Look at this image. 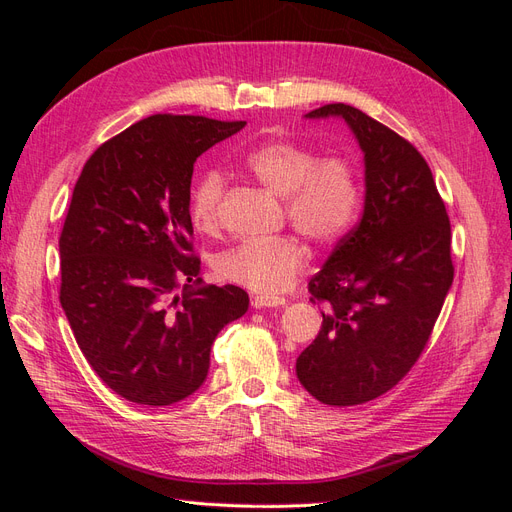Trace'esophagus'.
Masks as SVG:
<instances>
[{"instance_id":"esophagus-1","label":"esophagus","mask_w":512,"mask_h":512,"mask_svg":"<svg viewBox=\"0 0 512 512\" xmlns=\"http://www.w3.org/2000/svg\"><path fill=\"white\" fill-rule=\"evenodd\" d=\"M252 305L256 309H262V307H284L286 299L284 297H273V294H256V297L252 299Z\"/></svg>"}]
</instances>
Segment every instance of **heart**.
Here are the masks:
<instances>
[{
	"label": "heart",
	"mask_w": 512,
	"mask_h": 512,
	"mask_svg": "<svg viewBox=\"0 0 512 512\" xmlns=\"http://www.w3.org/2000/svg\"><path fill=\"white\" fill-rule=\"evenodd\" d=\"M243 166L277 196H284L290 224L314 243L342 239L359 218L363 185L346 156H322L290 138L260 143L245 153ZM224 177L203 170L190 188V218L198 232L220 226ZM305 262V247L292 235L243 241L215 258V275L260 294H275L290 284Z\"/></svg>",
	"instance_id": "1"
}]
</instances>
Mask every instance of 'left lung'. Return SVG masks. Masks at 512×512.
<instances>
[{"label": "left lung", "mask_w": 512, "mask_h": 512, "mask_svg": "<svg viewBox=\"0 0 512 512\" xmlns=\"http://www.w3.org/2000/svg\"><path fill=\"white\" fill-rule=\"evenodd\" d=\"M342 117L365 153L363 218L307 284L324 303L322 329L297 359L305 391L327 406H359L404 380L425 350L453 284L451 220L418 149L350 104L305 117Z\"/></svg>", "instance_id": "obj_1"}]
</instances>
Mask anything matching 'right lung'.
Masks as SVG:
<instances>
[{
  "instance_id": "obj_1",
  "label": "right lung",
  "mask_w": 512,
  "mask_h": 512,
  "mask_svg": "<svg viewBox=\"0 0 512 512\" xmlns=\"http://www.w3.org/2000/svg\"><path fill=\"white\" fill-rule=\"evenodd\" d=\"M243 126L151 115L102 143L74 185L59 301L89 365L134 404L190 397L213 339L250 305L239 286H200L190 218L196 158Z\"/></svg>"
}]
</instances>
